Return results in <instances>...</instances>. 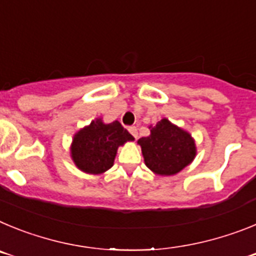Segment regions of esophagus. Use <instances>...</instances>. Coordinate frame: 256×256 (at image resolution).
Here are the masks:
<instances>
[{
	"label": "esophagus",
	"mask_w": 256,
	"mask_h": 256,
	"mask_svg": "<svg viewBox=\"0 0 256 256\" xmlns=\"http://www.w3.org/2000/svg\"><path fill=\"white\" fill-rule=\"evenodd\" d=\"M128 130H130V134H132L133 137H134V138L137 140V137H138V130H137L136 126H130V128H128Z\"/></svg>",
	"instance_id": "1"
}]
</instances>
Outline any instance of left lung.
I'll use <instances>...</instances> for the list:
<instances>
[{"label": "left lung", "mask_w": 256, "mask_h": 256, "mask_svg": "<svg viewBox=\"0 0 256 256\" xmlns=\"http://www.w3.org/2000/svg\"><path fill=\"white\" fill-rule=\"evenodd\" d=\"M151 128L148 137H142L138 144L144 162L160 176H173L182 170L196 155L195 142L191 136L168 119L158 122Z\"/></svg>", "instance_id": "obj_1"}]
</instances>
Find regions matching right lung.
<instances>
[{
	"instance_id": "1",
	"label": "right lung",
	"mask_w": 256,
	"mask_h": 256,
	"mask_svg": "<svg viewBox=\"0 0 256 256\" xmlns=\"http://www.w3.org/2000/svg\"><path fill=\"white\" fill-rule=\"evenodd\" d=\"M133 137L118 120L104 124L96 119L74 136L72 158L80 170L101 174L114 164L116 150Z\"/></svg>"
}]
</instances>
